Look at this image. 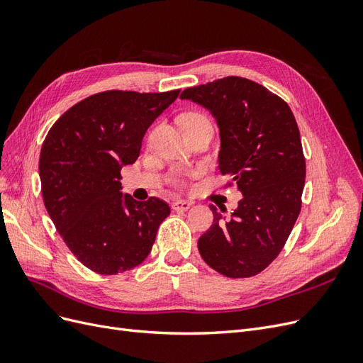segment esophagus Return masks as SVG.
<instances>
[{"label": "esophagus", "mask_w": 363, "mask_h": 363, "mask_svg": "<svg viewBox=\"0 0 363 363\" xmlns=\"http://www.w3.org/2000/svg\"><path fill=\"white\" fill-rule=\"evenodd\" d=\"M191 207H192V203H189V201L177 200V201L172 203V208H174L175 212H188Z\"/></svg>", "instance_id": "1"}]
</instances>
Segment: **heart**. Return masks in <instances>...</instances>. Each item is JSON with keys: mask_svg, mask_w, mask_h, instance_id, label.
<instances>
[{"mask_svg": "<svg viewBox=\"0 0 363 363\" xmlns=\"http://www.w3.org/2000/svg\"><path fill=\"white\" fill-rule=\"evenodd\" d=\"M200 118H204V116H201V115H199V113H186V115H183V116H182V119H180V123H186V121H192V119H200Z\"/></svg>", "mask_w": 363, "mask_h": 363, "instance_id": "obj_1", "label": "heart"}]
</instances>
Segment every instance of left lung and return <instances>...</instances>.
Returning <instances> with one entry per match:
<instances>
[{"instance_id": "obj_1", "label": "left lung", "mask_w": 363, "mask_h": 363, "mask_svg": "<svg viewBox=\"0 0 363 363\" xmlns=\"http://www.w3.org/2000/svg\"><path fill=\"white\" fill-rule=\"evenodd\" d=\"M180 98L216 118L219 169L232 175L224 188L238 184L244 194L232 216L211 206L200 255L225 277H255L280 255L301 211L306 159L294 113L265 86L235 75L188 87Z\"/></svg>"}]
</instances>
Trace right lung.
<instances>
[{
  "label": "right lung",
  "instance_id": "obj_1",
  "mask_svg": "<svg viewBox=\"0 0 363 363\" xmlns=\"http://www.w3.org/2000/svg\"><path fill=\"white\" fill-rule=\"evenodd\" d=\"M179 94H94L69 107L43 140V204L63 242L94 272L113 276L140 265L171 213L156 196L123 195L119 180L124 164L139 157L148 127Z\"/></svg>",
  "mask_w": 363,
  "mask_h": 363
}]
</instances>
